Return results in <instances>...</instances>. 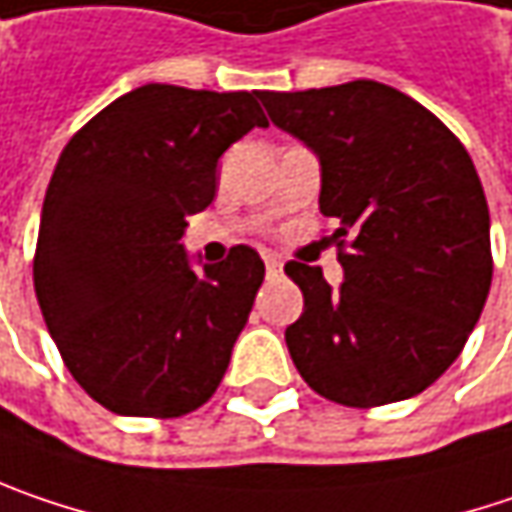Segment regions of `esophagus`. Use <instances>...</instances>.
<instances>
[{
    "instance_id": "esophagus-1",
    "label": "esophagus",
    "mask_w": 512,
    "mask_h": 512,
    "mask_svg": "<svg viewBox=\"0 0 512 512\" xmlns=\"http://www.w3.org/2000/svg\"><path fill=\"white\" fill-rule=\"evenodd\" d=\"M265 268H268V274L276 276L279 271H282V262H279V259H274V256H265Z\"/></svg>"
}]
</instances>
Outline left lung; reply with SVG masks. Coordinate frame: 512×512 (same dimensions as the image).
Listing matches in <instances>:
<instances>
[{"label":"left lung","mask_w":512,"mask_h":512,"mask_svg":"<svg viewBox=\"0 0 512 512\" xmlns=\"http://www.w3.org/2000/svg\"><path fill=\"white\" fill-rule=\"evenodd\" d=\"M276 128L320 157V212L344 268L288 262L303 314L285 329L314 393L379 408L434 384L460 355L493 282L490 209L463 142L379 81L259 92Z\"/></svg>","instance_id":"1"}]
</instances>
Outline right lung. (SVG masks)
Masks as SVG:
<instances>
[{"instance_id": "1", "label": "right lung", "mask_w": 512, "mask_h": 512, "mask_svg": "<svg viewBox=\"0 0 512 512\" xmlns=\"http://www.w3.org/2000/svg\"><path fill=\"white\" fill-rule=\"evenodd\" d=\"M259 92L145 84L78 130L46 189L34 291L57 352L90 399L171 420L218 390L265 279L247 244L189 268L186 215L215 198L218 157L268 128Z\"/></svg>"}]
</instances>
